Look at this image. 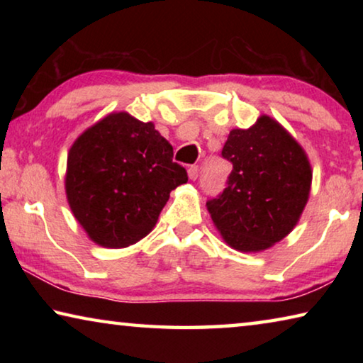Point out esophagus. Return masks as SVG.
Wrapping results in <instances>:
<instances>
[{"instance_id":"34e87169","label":"esophagus","mask_w":363,"mask_h":363,"mask_svg":"<svg viewBox=\"0 0 363 363\" xmlns=\"http://www.w3.org/2000/svg\"><path fill=\"white\" fill-rule=\"evenodd\" d=\"M187 173H189V177H190V179L195 181L196 177H199V167H196V164H192V167H189Z\"/></svg>"}]
</instances>
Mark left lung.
I'll return each instance as SVG.
<instances>
[{
  "label": "left lung",
  "instance_id": "obj_1",
  "mask_svg": "<svg viewBox=\"0 0 363 363\" xmlns=\"http://www.w3.org/2000/svg\"><path fill=\"white\" fill-rule=\"evenodd\" d=\"M220 157L232 171L206 206L224 240L238 251H261L285 238L309 199L312 171L301 145L262 115L248 130H232Z\"/></svg>",
  "mask_w": 363,
  "mask_h": 363
}]
</instances>
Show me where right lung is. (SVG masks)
I'll return each mask as SVG.
<instances>
[{
	"instance_id": "obj_1",
	"label": "right lung",
	"mask_w": 363,
	"mask_h": 363,
	"mask_svg": "<svg viewBox=\"0 0 363 363\" xmlns=\"http://www.w3.org/2000/svg\"><path fill=\"white\" fill-rule=\"evenodd\" d=\"M187 182L173 147L153 123L110 113L86 130L67 158L65 192L89 238L107 248L139 242L157 224L169 192Z\"/></svg>"
}]
</instances>
